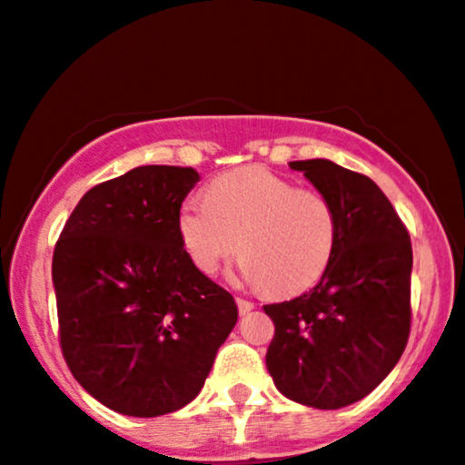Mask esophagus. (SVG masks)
I'll list each match as a JSON object with an SVG mask.
<instances>
[{
    "label": "esophagus",
    "mask_w": 465,
    "mask_h": 465,
    "mask_svg": "<svg viewBox=\"0 0 465 465\" xmlns=\"http://www.w3.org/2000/svg\"><path fill=\"white\" fill-rule=\"evenodd\" d=\"M236 305H238L240 314H249V312L255 307V303H251V301H247V299H236Z\"/></svg>",
    "instance_id": "34e87169"
}]
</instances>
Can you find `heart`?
Segmentation results:
<instances>
[{
    "label": "heart",
    "mask_w": 465,
    "mask_h": 465,
    "mask_svg": "<svg viewBox=\"0 0 465 465\" xmlns=\"http://www.w3.org/2000/svg\"><path fill=\"white\" fill-rule=\"evenodd\" d=\"M205 201L179 205L177 233L194 266L218 271L236 251L240 279L271 294H294L316 283L338 242V216L322 193L247 166L205 186Z\"/></svg>",
    "instance_id": "obj_1"
}]
</instances>
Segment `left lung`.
Listing matches in <instances>:
<instances>
[{"label":"left lung","mask_w":465,"mask_h":465,"mask_svg":"<svg viewBox=\"0 0 465 465\" xmlns=\"http://www.w3.org/2000/svg\"><path fill=\"white\" fill-rule=\"evenodd\" d=\"M338 216V242L310 292L264 305L275 322L266 368L290 401L340 410L401 360L411 324V240L371 177L331 160L290 162Z\"/></svg>","instance_id":"8db88e82"}]
</instances>
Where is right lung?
<instances>
[{
	"mask_svg": "<svg viewBox=\"0 0 465 465\" xmlns=\"http://www.w3.org/2000/svg\"><path fill=\"white\" fill-rule=\"evenodd\" d=\"M199 182L138 166L88 190L54 251L60 346L75 381L123 416L182 410L238 321L233 296L190 262L177 212Z\"/></svg>",
	"mask_w": 465,
	"mask_h": 465,
	"instance_id": "1",
	"label": "right lung"
}]
</instances>
